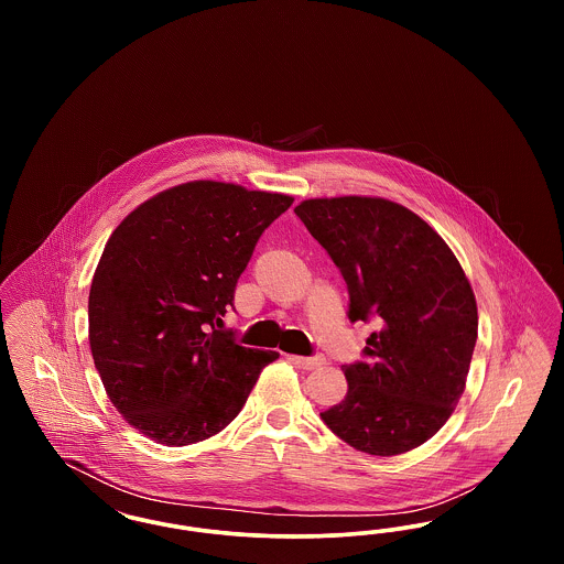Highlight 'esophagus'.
<instances>
[{"label": "esophagus", "instance_id": "obj_1", "mask_svg": "<svg viewBox=\"0 0 564 564\" xmlns=\"http://www.w3.org/2000/svg\"><path fill=\"white\" fill-rule=\"evenodd\" d=\"M290 361L295 364L297 368H302V370H315V368H322L323 364H325V357L323 355H313V357L290 355Z\"/></svg>", "mask_w": 564, "mask_h": 564}]
</instances>
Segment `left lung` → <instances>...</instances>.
Returning a JSON list of instances; mask_svg holds the SVG:
<instances>
[{
	"mask_svg": "<svg viewBox=\"0 0 564 564\" xmlns=\"http://www.w3.org/2000/svg\"><path fill=\"white\" fill-rule=\"evenodd\" d=\"M294 214L338 267L350 322H376L347 398L323 423L352 448L408 453L451 419L478 338L471 285L444 239L398 203L311 198Z\"/></svg>",
	"mask_w": 564,
	"mask_h": 564,
	"instance_id": "left-lung-1",
	"label": "left lung"
}]
</instances>
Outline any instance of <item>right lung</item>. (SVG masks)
<instances>
[{
  "instance_id": "obj_1",
  "label": "right lung",
  "mask_w": 564,
  "mask_h": 564,
  "mask_svg": "<svg viewBox=\"0 0 564 564\" xmlns=\"http://www.w3.org/2000/svg\"><path fill=\"white\" fill-rule=\"evenodd\" d=\"M292 203L189 182L139 205L109 237L88 295L90 350L116 410L156 444L219 433L279 357L217 327L256 242Z\"/></svg>"
}]
</instances>
